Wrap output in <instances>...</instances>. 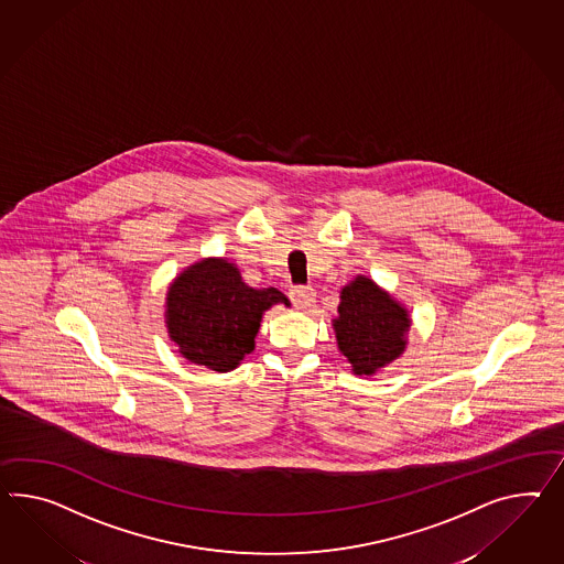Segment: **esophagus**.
<instances>
[{"label": "esophagus", "mask_w": 564, "mask_h": 564, "mask_svg": "<svg viewBox=\"0 0 564 564\" xmlns=\"http://www.w3.org/2000/svg\"><path fill=\"white\" fill-rule=\"evenodd\" d=\"M290 301L301 308H306L315 301V290L311 286H294L290 289Z\"/></svg>", "instance_id": "34e87169"}]
</instances>
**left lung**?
<instances>
[{
	"instance_id": "1",
	"label": "left lung",
	"mask_w": 564,
	"mask_h": 564,
	"mask_svg": "<svg viewBox=\"0 0 564 564\" xmlns=\"http://www.w3.org/2000/svg\"><path fill=\"white\" fill-rule=\"evenodd\" d=\"M337 313L333 321L337 346L356 375H375L403 354L409 315L372 280L358 275L341 290Z\"/></svg>"
}]
</instances>
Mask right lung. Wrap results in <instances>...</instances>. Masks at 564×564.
Here are the masks:
<instances>
[{
	"label": "right lung",
	"instance_id": "1",
	"mask_svg": "<svg viewBox=\"0 0 564 564\" xmlns=\"http://www.w3.org/2000/svg\"><path fill=\"white\" fill-rule=\"evenodd\" d=\"M275 303L289 299L272 286H247L229 261H198L170 286L167 329L184 358L229 372L253 351L261 315Z\"/></svg>",
	"mask_w": 564,
	"mask_h": 564
}]
</instances>
